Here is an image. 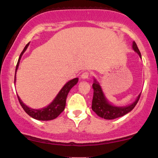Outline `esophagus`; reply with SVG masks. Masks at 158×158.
Masks as SVG:
<instances>
[{
    "mask_svg": "<svg viewBox=\"0 0 158 158\" xmlns=\"http://www.w3.org/2000/svg\"><path fill=\"white\" fill-rule=\"evenodd\" d=\"M90 76V72H89V71H85L82 74H81V79H88V78Z\"/></svg>",
    "mask_w": 158,
    "mask_h": 158,
    "instance_id": "esophagus-1",
    "label": "esophagus"
}]
</instances>
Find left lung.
<instances>
[{
  "label": "left lung",
  "instance_id": "left-lung-1",
  "mask_svg": "<svg viewBox=\"0 0 158 158\" xmlns=\"http://www.w3.org/2000/svg\"><path fill=\"white\" fill-rule=\"evenodd\" d=\"M133 49L135 52L139 54V57L141 58V54L139 52L137 45L135 41H133ZM94 88V97L92 100V110L102 118L106 119H114L118 117H123L125 114H128L131 110L134 109L137 103L138 102L141 94H139L136 99V101L133 104L126 107H115L110 105L106 100L104 94L102 93V88L100 85L97 81H94L92 85Z\"/></svg>",
  "mask_w": 158,
  "mask_h": 158
}]
</instances>
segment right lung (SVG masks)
<instances>
[{"instance_id":"obj_1","label":"right lung","mask_w":158,"mask_h":158,"mask_svg":"<svg viewBox=\"0 0 158 158\" xmlns=\"http://www.w3.org/2000/svg\"><path fill=\"white\" fill-rule=\"evenodd\" d=\"M28 43L26 46H25L24 49L23 50V51L21 52V55L19 56V61H18L17 65H16L15 68V73L17 71V69L19 68L20 59H21V56H22L23 53L25 52V50H27V47L29 46ZM78 81V78H75V79H72V80L69 81L66 85H64L62 88V89L60 90L59 94L57 95V97H56V99L52 101V102L50 105H49L48 107L44 108H41V109L39 110H35V109H31V108H28L27 106H25L23 103L21 102V99H20L19 96H18V99L21 104V107L23 108V109L24 110V111L28 114L29 116L32 117V118L38 119V120H43V121H47V120H51V119H56L58 116L60 114L63 110H64L65 105H66V99L68 97V94L70 91V90L77 83Z\"/></svg>"}]
</instances>
